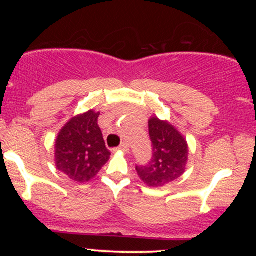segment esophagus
I'll use <instances>...</instances> for the list:
<instances>
[{
	"label": "esophagus",
	"mask_w": 256,
	"mask_h": 256,
	"mask_svg": "<svg viewBox=\"0 0 256 256\" xmlns=\"http://www.w3.org/2000/svg\"><path fill=\"white\" fill-rule=\"evenodd\" d=\"M118 149H119V150L124 152H128V143H122V144H120Z\"/></svg>",
	"instance_id": "1"
}]
</instances>
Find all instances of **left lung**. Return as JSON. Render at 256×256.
Here are the masks:
<instances>
[{"label":"left lung","instance_id":"1","mask_svg":"<svg viewBox=\"0 0 256 256\" xmlns=\"http://www.w3.org/2000/svg\"><path fill=\"white\" fill-rule=\"evenodd\" d=\"M148 125L152 156L146 165L136 166V171L148 186H164L184 173L188 162L186 140L174 126L156 116H152Z\"/></svg>","mask_w":256,"mask_h":256}]
</instances>
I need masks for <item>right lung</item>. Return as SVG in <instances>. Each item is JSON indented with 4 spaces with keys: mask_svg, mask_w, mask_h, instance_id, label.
Wrapping results in <instances>:
<instances>
[{
    "mask_svg": "<svg viewBox=\"0 0 256 256\" xmlns=\"http://www.w3.org/2000/svg\"><path fill=\"white\" fill-rule=\"evenodd\" d=\"M100 113L89 110L74 116L64 126L55 143L58 170L79 183L95 177L110 158L102 131Z\"/></svg>",
    "mask_w": 256,
    "mask_h": 256,
    "instance_id": "obj_1",
    "label": "right lung"
}]
</instances>
